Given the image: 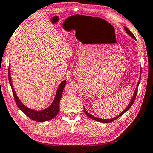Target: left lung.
Wrapping results in <instances>:
<instances>
[{
  "mask_svg": "<svg viewBox=\"0 0 153 153\" xmlns=\"http://www.w3.org/2000/svg\"><path fill=\"white\" fill-rule=\"evenodd\" d=\"M124 29H125L126 32V33H127V34L129 35V36H130L131 37H132V38L136 39L135 36H134L133 33L129 30V29H128L126 27H124ZM140 78H141V76H140V79H139V81H138V84H137V86H136V89H135V91H134V95H133V97H132V100L130 101V102L129 104H128V105L127 106V108H126V109H124V110L122 112L121 114H120V115H118V116H116V117H114V118H111V119H101V118H99V117H95V116H92V115H91V114L89 113V112H88V111L86 110V109H85V107H84V111H85V114H86L87 116L88 117H89V118H91V119H92V120H95V121L100 122H103V123H109V122H113V121H114L115 120L117 119V118H118V117H120V116H122V115L124 114L125 113V112H126V111L128 110V109H129L131 108V106L132 105V104L134 103V102L135 99H136V94H137V92H138V85H139V83H140Z\"/></svg>",
  "mask_w": 153,
  "mask_h": 153,
  "instance_id": "obj_1",
  "label": "left lung"
}]
</instances>
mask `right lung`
Listing matches in <instances>:
<instances>
[{
  "instance_id": "obj_1",
  "label": "right lung",
  "mask_w": 153,
  "mask_h": 153,
  "mask_svg": "<svg viewBox=\"0 0 153 153\" xmlns=\"http://www.w3.org/2000/svg\"><path fill=\"white\" fill-rule=\"evenodd\" d=\"M9 81L13 91V95H14L16 104H17V105L18 106V108H19V109H21V110L27 116L29 117V118L34 120V121L43 122L54 118V117L57 116L59 111V109H60V99L62 97V95L64 88L65 87L66 82V80L63 81L60 84V85H59L57 91H56V93L54 100H53L52 103L51 104L48 108L39 111L27 108V107H26L25 105H24V104L22 103V102H21L19 99L17 94H16L12 84L11 77H10V68H9Z\"/></svg>"
}]
</instances>
